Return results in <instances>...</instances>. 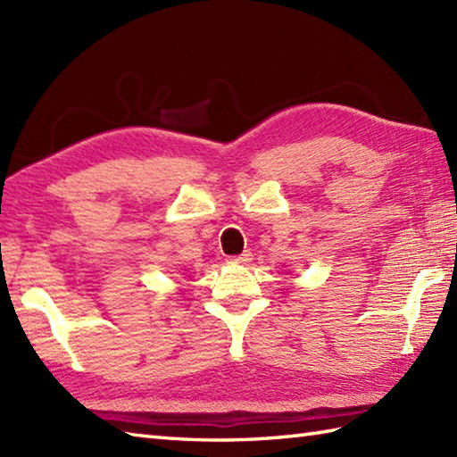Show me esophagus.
<instances>
[{"instance_id": "obj_1", "label": "esophagus", "mask_w": 457, "mask_h": 457, "mask_svg": "<svg viewBox=\"0 0 457 457\" xmlns=\"http://www.w3.org/2000/svg\"><path fill=\"white\" fill-rule=\"evenodd\" d=\"M251 259H253V253H251V251H244V253H241V255L229 257L228 263H231V265H247Z\"/></svg>"}]
</instances>
